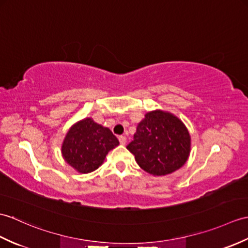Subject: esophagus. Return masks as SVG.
Here are the masks:
<instances>
[{"mask_svg":"<svg viewBox=\"0 0 248 248\" xmlns=\"http://www.w3.org/2000/svg\"><path fill=\"white\" fill-rule=\"evenodd\" d=\"M118 140H119L120 145H123V146H124V145H125V142H126V138H125L124 136H119V137H118Z\"/></svg>","mask_w":248,"mask_h":248,"instance_id":"obj_1","label":"esophagus"}]
</instances>
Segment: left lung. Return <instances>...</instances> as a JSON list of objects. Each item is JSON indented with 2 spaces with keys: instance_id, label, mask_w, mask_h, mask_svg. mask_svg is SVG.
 Masks as SVG:
<instances>
[{
  "instance_id": "1",
  "label": "left lung",
  "mask_w": 248,
  "mask_h": 248,
  "mask_svg": "<svg viewBox=\"0 0 248 248\" xmlns=\"http://www.w3.org/2000/svg\"><path fill=\"white\" fill-rule=\"evenodd\" d=\"M126 149L143 171L164 176L185 165L191 151V136L174 114L154 110L138 124L134 140Z\"/></svg>"
}]
</instances>
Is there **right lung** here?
<instances>
[{
    "instance_id": "1",
    "label": "right lung",
    "mask_w": 248,
    "mask_h": 248,
    "mask_svg": "<svg viewBox=\"0 0 248 248\" xmlns=\"http://www.w3.org/2000/svg\"><path fill=\"white\" fill-rule=\"evenodd\" d=\"M119 145L111 130L86 117L75 123L62 141V157L81 174L90 173L103 164L108 151Z\"/></svg>"
}]
</instances>
